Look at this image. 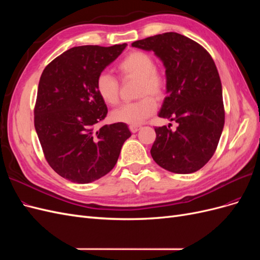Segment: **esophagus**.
Segmentation results:
<instances>
[{
	"instance_id": "esophagus-1",
	"label": "esophagus",
	"mask_w": 260,
	"mask_h": 260,
	"mask_svg": "<svg viewBox=\"0 0 260 260\" xmlns=\"http://www.w3.org/2000/svg\"><path fill=\"white\" fill-rule=\"evenodd\" d=\"M129 129H130V131L132 133H136V132H138L141 129V127H140V125H138V124H130L129 125Z\"/></svg>"
}]
</instances>
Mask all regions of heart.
<instances>
[{"label":"heart","instance_id":"obj_1","mask_svg":"<svg viewBox=\"0 0 260 260\" xmlns=\"http://www.w3.org/2000/svg\"><path fill=\"white\" fill-rule=\"evenodd\" d=\"M117 70L122 79L139 80L137 102L123 104L112 113L116 122L139 124L153 115L157 108L156 99H161L166 90L164 77L156 72L155 60L151 55L141 51H132L117 64ZM95 90L105 104L114 106L119 102V82L108 73H101L96 77ZM151 93V96L148 94Z\"/></svg>","mask_w":260,"mask_h":260}]
</instances>
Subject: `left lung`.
I'll return each instance as SVG.
<instances>
[{"label": "left lung", "instance_id": "1", "mask_svg": "<svg viewBox=\"0 0 260 260\" xmlns=\"http://www.w3.org/2000/svg\"><path fill=\"white\" fill-rule=\"evenodd\" d=\"M153 51L166 68V89L158 116L175 120L156 127L151 155L175 174L200 170L214 155L224 125L222 86L210 54L201 44L177 32L148 37L131 44Z\"/></svg>", "mask_w": 260, "mask_h": 260}]
</instances>
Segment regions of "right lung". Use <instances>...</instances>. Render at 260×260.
Wrapping results in <instances>:
<instances>
[{
  "instance_id": "right-lung-1",
  "label": "right lung",
  "mask_w": 260,
  "mask_h": 260,
  "mask_svg": "<svg viewBox=\"0 0 260 260\" xmlns=\"http://www.w3.org/2000/svg\"><path fill=\"white\" fill-rule=\"evenodd\" d=\"M125 46H76L53 59L39 81L35 106L39 141L52 169L74 183H90L108 174L131 137L121 122L96 129L108 112L96 93V77Z\"/></svg>"
}]
</instances>
